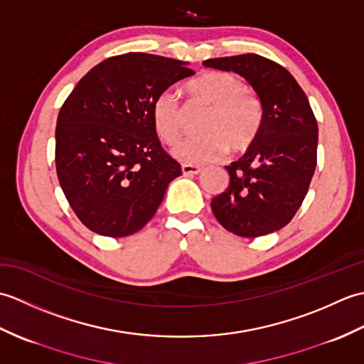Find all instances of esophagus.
<instances>
[{
  "label": "esophagus",
  "mask_w": 364,
  "mask_h": 364,
  "mask_svg": "<svg viewBox=\"0 0 364 364\" xmlns=\"http://www.w3.org/2000/svg\"><path fill=\"white\" fill-rule=\"evenodd\" d=\"M181 172L184 176H194L197 173L202 172V168L198 166H192V164H183L181 166Z\"/></svg>",
  "instance_id": "1"
}]
</instances>
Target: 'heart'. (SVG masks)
Instances as JSON below:
<instances>
[{"label":"heart","instance_id":"obj_1","mask_svg":"<svg viewBox=\"0 0 364 364\" xmlns=\"http://www.w3.org/2000/svg\"><path fill=\"white\" fill-rule=\"evenodd\" d=\"M194 103L210 106L202 122L205 134L188 137L175 146L173 156L186 164H205L230 151L242 153L257 141L262 127V105L236 75L203 72L186 84ZM154 129L162 142L175 145L183 136L186 112L173 90H162L151 105Z\"/></svg>","mask_w":364,"mask_h":364}]
</instances>
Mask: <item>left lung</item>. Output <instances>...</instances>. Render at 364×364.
<instances>
[{
	"label": "left lung",
	"mask_w": 364,
	"mask_h": 364,
	"mask_svg": "<svg viewBox=\"0 0 364 364\" xmlns=\"http://www.w3.org/2000/svg\"><path fill=\"white\" fill-rule=\"evenodd\" d=\"M203 65L241 75L262 105L257 141L225 166L230 184L213 198V213L237 236L274 233L297 213L316 170L318 122L310 102L284 67L259 54L208 59Z\"/></svg>",
	"instance_id": "1"
}]
</instances>
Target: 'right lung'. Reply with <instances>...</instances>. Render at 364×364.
Masks as SVG:
<instances>
[{"label": "right lung", "mask_w": 364, "mask_h": 364, "mask_svg": "<svg viewBox=\"0 0 364 364\" xmlns=\"http://www.w3.org/2000/svg\"><path fill=\"white\" fill-rule=\"evenodd\" d=\"M188 63L127 53L95 65L67 97L56 125V172L94 233L123 237L149 222L181 166L158 139L151 105L194 75Z\"/></svg>", "instance_id": "obj_1"}]
</instances>
